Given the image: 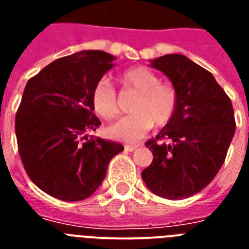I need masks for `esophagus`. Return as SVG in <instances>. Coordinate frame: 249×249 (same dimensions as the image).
I'll return each instance as SVG.
<instances>
[{
  "label": "esophagus",
  "instance_id": "esophagus-1",
  "mask_svg": "<svg viewBox=\"0 0 249 249\" xmlns=\"http://www.w3.org/2000/svg\"><path fill=\"white\" fill-rule=\"evenodd\" d=\"M137 147H138V146H136V144H125V150H126V151H134Z\"/></svg>",
  "mask_w": 249,
  "mask_h": 249
}]
</instances>
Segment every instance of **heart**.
<instances>
[{
	"mask_svg": "<svg viewBox=\"0 0 249 249\" xmlns=\"http://www.w3.org/2000/svg\"><path fill=\"white\" fill-rule=\"evenodd\" d=\"M125 88L136 90L138 98L132 106L133 115L108 128L112 138L136 142L156 126H164L176 115L178 93L169 84H163L155 72L144 67L132 68L120 77ZM94 111L105 120H113L120 115L116 90L107 81H101L93 91Z\"/></svg>",
	"mask_w": 249,
	"mask_h": 249,
	"instance_id": "1",
	"label": "heart"
}]
</instances>
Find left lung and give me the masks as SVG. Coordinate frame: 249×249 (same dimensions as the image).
Instances as JSON below:
<instances>
[{
  "label": "left lung",
  "instance_id": "8db88e82",
  "mask_svg": "<svg viewBox=\"0 0 249 249\" xmlns=\"http://www.w3.org/2000/svg\"><path fill=\"white\" fill-rule=\"evenodd\" d=\"M151 66L169 77L178 107L156 138L146 142L154 160L142 178L155 195L185 199L208 186L224 164L235 133L234 109L212 73L187 56L166 54Z\"/></svg>",
  "mask_w": 249,
  "mask_h": 249
}]
</instances>
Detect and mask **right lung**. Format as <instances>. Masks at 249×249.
Segmentation results:
<instances>
[{"label": "right lung", "mask_w": 249, "mask_h": 249, "mask_svg": "<svg viewBox=\"0 0 249 249\" xmlns=\"http://www.w3.org/2000/svg\"><path fill=\"white\" fill-rule=\"evenodd\" d=\"M113 59L101 50H83L52 62L25 85L15 116L19 155L33 183L56 199L89 197L124 150L88 136L101 125L93 91Z\"/></svg>", "instance_id": "1"}]
</instances>
